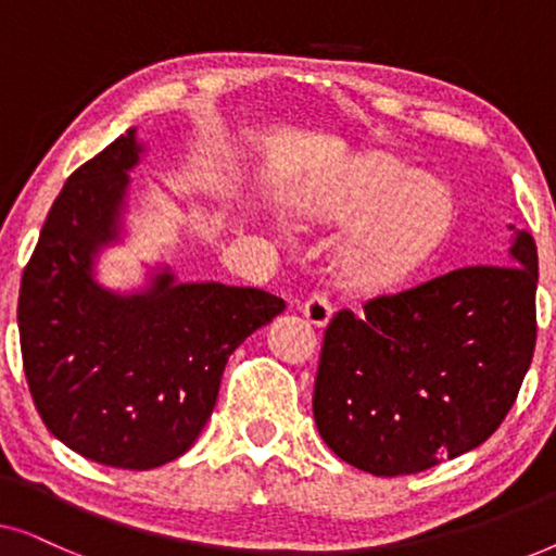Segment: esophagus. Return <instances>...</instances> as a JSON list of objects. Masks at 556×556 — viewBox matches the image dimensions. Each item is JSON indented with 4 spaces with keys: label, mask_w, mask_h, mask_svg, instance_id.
Listing matches in <instances>:
<instances>
[{
    "label": "esophagus",
    "mask_w": 556,
    "mask_h": 556,
    "mask_svg": "<svg viewBox=\"0 0 556 556\" xmlns=\"http://www.w3.org/2000/svg\"><path fill=\"white\" fill-rule=\"evenodd\" d=\"M301 311H303V316L308 318V324H314V326H326L331 321V314H333L331 301L326 299L324 293L308 295V301L303 303Z\"/></svg>",
    "instance_id": "esophagus-1"
}]
</instances>
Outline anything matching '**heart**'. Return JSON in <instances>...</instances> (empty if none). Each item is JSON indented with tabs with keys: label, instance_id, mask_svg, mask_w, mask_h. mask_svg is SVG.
Segmentation results:
<instances>
[{
	"label": "heart",
	"instance_id": "b5f03b06",
	"mask_svg": "<svg viewBox=\"0 0 556 556\" xmlns=\"http://www.w3.org/2000/svg\"><path fill=\"white\" fill-rule=\"evenodd\" d=\"M311 225L356 217L337 250L339 276L362 293H390L420 276L451 235L453 194L397 159L369 154L301 204Z\"/></svg>",
	"mask_w": 556,
	"mask_h": 556
}]
</instances>
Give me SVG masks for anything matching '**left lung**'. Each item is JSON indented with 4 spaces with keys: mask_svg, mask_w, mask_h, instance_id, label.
<instances>
[{
    "mask_svg": "<svg viewBox=\"0 0 556 556\" xmlns=\"http://www.w3.org/2000/svg\"><path fill=\"white\" fill-rule=\"evenodd\" d=\"M508 230V265L451 270L326 326L314 420L349 466L420 473L504 422L534 356L539 280L534 238Z\"/></svg>",
    "mask_w": 556,
    "mask_h": 556,
    "instance_id": "1",
    "label": "left lung"
}]
</instances>
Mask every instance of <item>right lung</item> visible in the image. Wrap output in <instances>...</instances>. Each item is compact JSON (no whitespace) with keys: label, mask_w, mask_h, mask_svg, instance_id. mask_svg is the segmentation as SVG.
Wrapping results in <instances>:
<instances>
[{"label":"right lung","mask_w":556,"mask_h":556,"mask_svg":"<svg viewBox=\"0 0 556 556\" xmlns=\"http://www.w3.org/2000/svg\"><path fill=\"white\" fill-rule=\"evenodd\" d=\"M143 143L128 128L65 181L20 286V344L42 422L83 458L149 470L185 455L207 425L230 354L286 301L215 280L181 283L169 265L141 291L96 278L124 238L128 172Z\"/></svg>","instance_id":"right-lung-1"}]
</instances>
